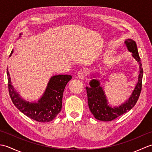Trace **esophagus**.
Instances as JSON below:
<instances>
[{
    "instance_id": "esophagus-1",
    "label": "esophagus",
    "mask_w": 152,
    "mask_h": 152,
    "mask_svg": "<svg viewBox=\"0 0 152 152\" xmlns=\"http://www.w3.org/2000/svg\"><path fill=\"white\" fill-rule=\"evenodd\" d=\"M86 70L85 69H80L78 73H77V75H78V78L80 79H83L86 76Z\"/></svg>"
}]
</instances>
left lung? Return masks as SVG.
Masks as SVG:
<instances>
[{"mask_svg": "<svg viewBox=\"0 0 152 152\" xmlns=\"http://www.w3.org/2000/svg\"><path fill=\"white\" fill-rule=\"evenodd\" d=\"M128 50L132 52L133 56L137 62L140 64V74L138 76V82L136 86L133 94L129 99L124 104H122L119 107L111 108L107 104L106 96L102 88L100 87L98 80H93L90 82V88L86 87L88 102L90 111L94 117L99 120L110 121L114 120L116 118L123 115L134 107L136 104L142 90V82L143 69L141 68L142 63L140 58L138 55L137 44L131 39H127L125 42Z\"/></svg>", "mask_w": 152, "mask_h": 152, "instance_id": "8db88e82", "label": "left lung"}]
</instances>
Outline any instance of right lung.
I'll list each match as a JSON object with an SVG mask.
<instances>
[{
	"instance_id": "obj_1",
	"label": "right lung",
	"mask_w": 152,
	"mask_h": 152,
	"mask_svg": "<svg viewBox=\"0 0 152 152\" xmlns=\"http://www.w3.org/2000/svg\"><path fill=\"white\" fill-rule=\"evenodd\" d=\"M13 51H11L10 56ZM8 86L10 96L15 107L23 114L38 122H48L56 117L62 108L64 89L72 77L70 75H57L51 78L48 87L38 102L30 103L19 97L11 84V79L7 69Z\"/></svg>"
}]
</instances>
